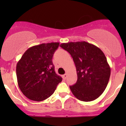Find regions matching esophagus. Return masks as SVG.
I'll return each mask as SVG.
<instances>
[{"label":"esophagus","instance_id":"obj_1","mask_svg":"<svg viewBox=\"0 0 126 126\" xmlns=\"http://www.w3.org/2000/svg\"><path fill=\"white\" fill-rule=\"evenodd\" d=\"M67 74H64V75H63V79H66V78H67Z\"/></svg>","mask_w":126,"mask_h":126}]
</instances>
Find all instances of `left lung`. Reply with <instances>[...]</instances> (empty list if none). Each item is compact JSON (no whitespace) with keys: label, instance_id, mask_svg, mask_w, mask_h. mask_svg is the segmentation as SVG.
I'll return each instance as SVG.
<instances>
[{"label":"left lung","instance_id":"1","mask_svg":"<svg viewBox=\"0 0 126 126\" xmlns=\"http://www.w3.org/2000/svg\"><path fill=\"white\" fill-rule=\"evenodd\" d=\"M76 66L78 80L70 86L77 99L88 102L96 99L105 91L111 74L106 57L100 48L85 41L62 43Z\"/></svg>","mask_w":126,"mask_h":126}]
</instances>
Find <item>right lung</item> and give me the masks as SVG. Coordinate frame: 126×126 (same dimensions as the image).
I'll return each instance as SVG.
<instances>
[{"label":"right lung","instance_id":"1","mask_svg":"<svg viewBox=\"0 0 126 126\" xmlns=\"http://www.w3.org/2000/svg\"><path fill=\"white\" fill-rule=\"evenodd\" d=\"M59 43H43L29 48L16 64L20 90L31 100L42 101L54 93L62 78L54 71L52 59Z\"/></svg>","mask_w":126,"mask_h":126}]
</instances>
